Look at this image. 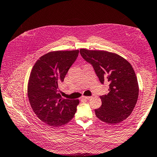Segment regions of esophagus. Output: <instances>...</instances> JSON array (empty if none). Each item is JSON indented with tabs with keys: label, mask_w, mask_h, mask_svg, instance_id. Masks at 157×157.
<instances>
[{
	"label": "esophagus",
	"mask_w": 157,
	"mask_h": 157,
	"mask_svg": "<svg viewBox=\"0 0 157 157\" xmlns=\"http://www.w3.org/2000/svg\"><path fill=\"white\" fill-rule=\"evenodd\" d=\"M92 98V96H83L82 98V99H85V100H90V99H91Z\"/></svg>",
	"instance_id": "1"
}]
</instances>
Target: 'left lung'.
I'll use <instances>...</instances> for the list:
<instances>
[{
	"label": "left lung",
	"instance_id": "8db88e82",
	"mask_svg": "<svg viewBox=\"0 0 157 157\" xmlns=\"http://www.w3.org/2000/svg\"><path fill=\"white\" fill-rule=\"evenodd\" d=\"M82 56L92 65L102 84H109L107 94L100 96L101 107L95 109L102 121L116 124L131 115L138 101L139 86L132 65L116 53L82 48Z\"/></svg>",
	"mask_w": 157,
	"mask_h": 157
}]
</instances>
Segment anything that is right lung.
<instances>
[{
  "mask_svg": "<svg viewBox=\"0 0 157 157\" xmlns=\"http://www.w3.org/2000/svg\"><path fill=\"white\" fill-rule=\"evenodd\" d=\"M78 54V50L49 52L40 57L32 69L28 84L29 101L36 116L50 126L66 124L77 111L79 100L63 98L58 85Z\"/></svg>",
  "mask_w": 157,
  "mask_h": 157,
  "instance_id": "obj_1",
  "label": "right lung"
}]
</instances>
